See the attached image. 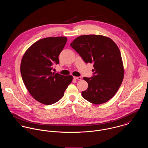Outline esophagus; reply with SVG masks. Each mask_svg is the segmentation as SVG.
Returning <instances> with one entry per match:
<instances>
[{
	"label": "esophagus",
	"mask_w": 148,
	"mask_h": 148,
	"mask_svg": "<svg viewBox=\"0 0 148 148\" xmlns=\"http://www.w3.org/2000/svg\"><path fill=\"white\" fill-rule=\"evenodd\" d=\"M74 79L76 80H82V77L79 76V77H74Z\"/></svg>",
	"instance_id": "1"
}]
</instances>
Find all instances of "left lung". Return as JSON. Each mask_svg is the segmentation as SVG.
<instances>
[{
	"label": "left lung",
	"instance_id": "obj_1",
	"mask_svg": "<svg viewBox=\"0 0 148 148\" xmlns=\"http://www.w3.org/2000/svg\"><path fill=\"white\" fill-rule=\"evenodd\" d=\"M71 46L86 63H93L94 76L83 77L88 84L82 96L94 104L105 103L116 93L123 82L124 68L120 51L110 38L100 35H82Z\"/></svg>",
	"mask_w": 148,
	"mask_h": 148
}]
</instances>
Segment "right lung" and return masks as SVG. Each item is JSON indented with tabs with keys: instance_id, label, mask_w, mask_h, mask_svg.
Returning a JSON list of instances; mask_svg holds the SVG:
<instances>
[{
	"instance_id": "1",
	"label": "right lung",
	"mask_w": 148,
	"mask_h": 148,
	"mask_svg": "<svg viewBox=\"0 0 148 148\" xmlns=\"http://www.w3.org/2000/svg\"><path fill=\"white\" fill-rule=\"evenodd\" d=\"M67 38L49 37L39 40L25 52L21 64L23 83L31 95L45 105L53 104L64 95L73 76L52 72L53 65L59 63V55Z\"/></svg>"
}]
</instances>
